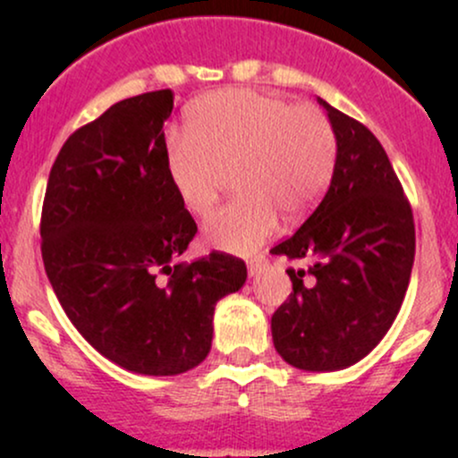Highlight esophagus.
I'll use <instances>...</instances> for the list:
<instances>
[{"mask_svg": "<svg viewBox=\"0 0 458 458\" xmlns=\"http://www.w3.org/2000/svg\"><path fill=\"white\" fill-rule=\"evenodd\" d=\"M266 263H267L266 255L250 257V259H248V275H250V276H257L259 272H261L263 267H266Z\"/></svg>", "mask_w": 458, "mask_h": 458, "instance_id": "obj_1", "label": "esophagus"}]
</instances>
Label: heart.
Masks as SVG:
<instances>
[{"mask_svg":"<svg viewBox=\"0 0 458 458\" xmlns=\"http://www.w3.org/2000/svg\"><path fill=\"white\" fill-rule=\"evenodd\" d=\"M186 137L170 143L165 173L191 215L212 210L225 174L239 199L203 225L206 242L234 255L257 250L279 215L301 221L326 192L336 135L321 110L252 90H216L188 110Z\"/></svg>","mask_w":458,"mask_h":458,"instance_id":"b5f03b06","label":"heart"}]
</instances>
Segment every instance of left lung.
<instances>
[{"mask_svg":"<svg viewBox=\"0 0 458 458\" xmlns=\"http://www.w3.org/2000/svg\"><path fill=\"white\" fill-rule=\"evenodd\" d=\"M336 135L326 197L272 255L306 259L288 270L293 294L272 315V341L285 363L335 372L370 354L401 310L414 263L412 208L377 137L317 99Z\"/></svg>","mask_w":458,"mask_h":458,"instance_id":"8db88e82","label":"left lung"}]
</instances>
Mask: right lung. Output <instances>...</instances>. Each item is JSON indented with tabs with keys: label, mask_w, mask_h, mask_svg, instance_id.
Masks as SVG:
<instances>
[{
	"label": "right lung",
	"mask_w": 458,
	"mask_h": 458,
	"mask_svg": "<svg viewBox=\"0 0 458 458\" xmlns=\"http://www.w3.org/2000/svg\"><path fill=\"white\" fill-rule=\"evenodd\" d=\"M170 113L173 92H143L72 132L41 210V257L64 312L97 352L148 377L199 366L216 301L248 276L224 252L177 263L197 224L165 173Z\"/></svg>",
	"instance_id": "add662e5"
}]
</instances>
